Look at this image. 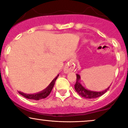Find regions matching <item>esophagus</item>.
I'll use <instances>...</instances> for the list:
<instances>
[{"label": "esophagus", "mask_w": 128, "mask_h": 128, "mask_svg": "<svg viewBox=\"0 0 128 128\" xmlns=\"http://www.w3.org/2000/svg\"><path fill=\"white\" fill-rule=\"evenodd\" d=\"M74 64H73V63L70 62V64H67V65L65 67V68H64V73H68V72H70L73 71V70H74Z\"/></svg>", "instance_id": "1"}]
</instances>
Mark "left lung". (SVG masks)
<instances>
[{
  "label": "left lung",
  "mask_w": 128,
  "mask_h": 128,
  "mask_svg": "<svg viewBox=\"0 0 128 128\" xmlns=\"http://www.w3.org/2000/svg\"><path fill=\"white\" fill-rule=\"evenodd\" d=\"M80 75L78 74H76V82L74 85V89H75L76 92L80 96L86 98V99H94V98H99L104 94H105L110 87V86L109 87L104 90V91H102V92H94V91L90 90L86 88L84 86H82L81 84L80 83Z\"/></svg>",
  "instance_id": "8db88e82"
}]
</instances>
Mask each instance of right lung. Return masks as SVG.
Returning <instances> with one entry per match:
<instances>
[{"instance_id":"obj_1","label":"right lung","mask_w":128,"mask_h":128,"mask_svg":"<svg viewBox=\"0 0 128 128\" xmlns=\"http://www.w3.org/2000/svg\"><path fill=\"white\" fill-rule=\"evenodd\" d=\"M59 74H58L56 76L55 78L54 79V80L51 82L50 84L47 86L44 90L42 91V92H37V93H34V94H26L24 92H18V93L20 94H21L22 96L26 98V99H32V100H40L42 99H44V98L48 97L49 95V94L50 93L51 91L54 87V85H55V81L56 80L57 78L58 77Z\"/></svg>"}]
</instances>
